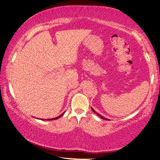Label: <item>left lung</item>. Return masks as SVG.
Returning <instances> with one entry per match:
<instances>
[{
	"mask_svg": "<svg viewBox=\"0 0 160 160\" xmlns=\"http://www.w3.org/2000/svg\"><path fill=\"white\" fill-rule=\"evenodd\" d=\"M92 112H93L94 113H96V112H95V110L93 109V108H92ZM97 114L99 116V117H100V118H102V119H103V120H109V119H108V118H105V117H103V116H101V115H100V114H99V113H97Z\"/></svg>",
	"mask_w": 160,
	"mask_h": 160,
	"instance_id": "left-lung-1",
	"label": "left lung"
}]
</instances>
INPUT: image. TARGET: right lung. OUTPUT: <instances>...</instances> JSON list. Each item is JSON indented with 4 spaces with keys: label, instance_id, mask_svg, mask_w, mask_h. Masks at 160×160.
I'll use <instances>...</instances> for the list:
<instances>
[{
    "label": "right lung",
    "instance_id": "1",
    "mask_svg": "<svg viewBox=\"0 0 160 160\" xmlns=\"http://www.w3.org/2000/svg\"><path fill=\"white\" fill-rule=\"evenodd\" d=\"M64 113H65V112H63V113H62L61 115L58 116V117H56V118H51V119H40V120H56V119L59 118L61 116H62L63 114H64Z\"/></svg>",
    "mask_w": 160,
    "mask_h": 160
}]
</instances>
